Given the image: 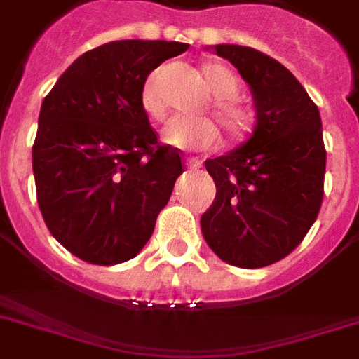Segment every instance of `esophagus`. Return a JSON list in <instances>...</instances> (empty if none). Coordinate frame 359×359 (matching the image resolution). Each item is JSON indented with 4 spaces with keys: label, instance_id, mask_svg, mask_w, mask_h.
<instances>
[{
    "label": "esophagus",
    "instance_id": "34e87169",
    "mask_svg": "<svg viewBox=\"0 0 359 359\" xmlns=\"http://www.w3.org/2000/svg\"><path fill=\"white\" fill-rule=\"evenodd\" d=\"M203 165L201 160H197V158H186V168L191 169V171H196Z\"/></svg>",
    "mask_w": 359,
    "mask_h": 359
}]
</instances>
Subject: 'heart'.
Returning <instances> with one entry per match:
<instances>
[{
  "mask_svg": "<svg viewBox=\"0 0 359 359\" xmlns=\"http://www.w3.org/2000/svg\"><path fill=\"white\" fill-rule=\"evenodd\" d=\"M205 78L214 93L219 98L216 104V115L219 123L231 135L244 134L251 123V115L248 109L233 100L238 95L240 83L235 72L224 65L210 63L205 67ZM141 108L152 119H162L165 115V102H163L160 89H158V70L152 72L141 87ZM162 140L168 145L182 151H212L219 143V130L210 119L205 117H184L175 115L173 119L163 126Z\"/></svg>",
  "mask_w": 359,
  "mask_h": 359,
  "instance_id": "obj_1",
  "label": "heart"
}]
</instances>
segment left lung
Returning <instances> with one entry per match:
<instances>
[{
    "label": "left lung",
    "mask_w": 359,
    "mask_h": 359,
    "mask_svg": "<svg viewBox=\"0 0 359 359\" xmlns=\"http://www.w3.org/2000/svg\"><path fill=\"white\" fill-rule=\"evenodd\" d=\"M214 52L251 87L257 123L238 149L205 162L216 197L201 231L222 261L262 268L289 255L317 219L326 171L323 121L279 61L238 44H218Z\"/></svg>",
    "instance_id": "left-lung-1"
}]
</instances>
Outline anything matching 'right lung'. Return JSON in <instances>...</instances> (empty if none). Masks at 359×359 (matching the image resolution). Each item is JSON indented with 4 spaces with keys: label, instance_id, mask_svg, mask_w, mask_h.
I'll return each mask as SVG.
<instances>
[{
    "label": "right lung",
    "instance_id": "right-lung-1",
    "mask_svg": "<svg viewBox=\"0 0 359 359\" xmlns=\"http://www.w3.org/2000/svg\"><path fill=\"white\" fill-rule=\"evenodd\" d=\"M188 48L108 42L76 59L42 100L33 143L36 201L53 238L81 261L119 264L151 238L184 168L180 152L158 141L141 87Z\"/></svg>",
    "mask_w": 359,
    "mask_h": 359
}]
</instances>
